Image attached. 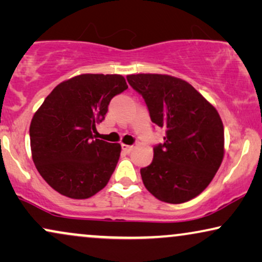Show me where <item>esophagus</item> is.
Returning a JSON list of instances; mask_svg holds the SVG:
<instances>
[{
  "label": "esophagus",
  "instance_id": "34e87169",
  "mask_svg": "<svg viewBox=\"0 0 262 262\" xmlns=\"http://www.w3.org/2000/svg\"><path fill=\"white\" fill-rule=\"evenodd\" d=\"M121 146H122V149H123V151H124L125 153H130L132 151H133V148H134V146L125 145V144H122Z\"/></svg>",
  "mask_w": 262,
  "mask_h": 262
}]
</instances>
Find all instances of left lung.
I'll return each instance as SVG.
<instances>
[{"mask_svg":"<svg viewBox=\"0 0 262 262\" xmlns=\"http://www.w3.org/2000/svg\"><path fill=\"white\" fill-rule=\"evenodd\" d=\"M153 123L165 129L164 144L140 170L146 189L158 200L182 204L202 193L224 158V127L218 111L189 82L165 74H132Z\"/></svg>","mask_w":262,"mask_h":262,"instance_id":"1","label":"left lung"}]
</instances>
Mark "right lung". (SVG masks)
<instances>
[{
	"label": "right lung",
	"mask_w": 262,
	"mask_h": 262,
	"mask_svg": "<svg viewBox=\"0 0 262 262\" xmlns=\"http://www.w3.org/2000/svg\"><path fill=\"white\" fill-rule=\"evenodd\" d=\"M128 89L118 74H81L58 83L33 115L32 159L49 186L71 199H87L109 182L120 144L93 138L116 95Z\"/></svg>",
	"instance_id": "right-lung-1"
}]
</instances>
